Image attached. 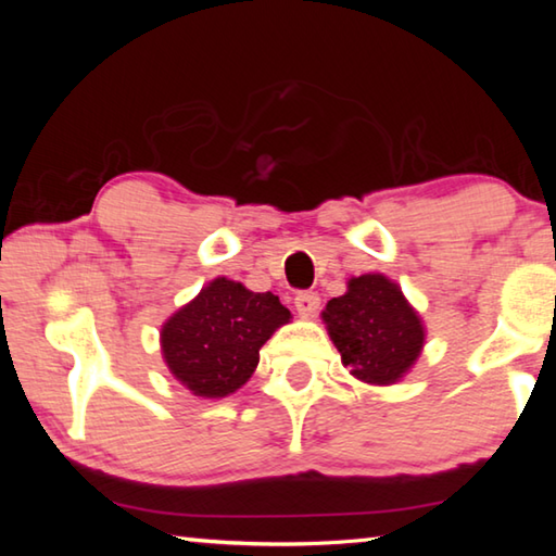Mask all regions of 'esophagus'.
<instances>
[{"mask_svg": "<svg viewBox=\"0 0 556 556\" xmlns=\"http://www.w3.org/2000/svg\"><path fill=\"white\" fill-rule=\"evenodd\" d=\"M294 306H296L299 316L312 318V316H316L318 306H321V299H318L316 291H299L296 299H294Z\"/></svg>", "mask_w": 556, "mask_h": 556, "instance_id": "1", "label": "esophagus"}]
</instances>
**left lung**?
<instances>
[{
	"label": "left lung",
	"instance_id": "8db88e82",
	"mask_svg": "<svg viewBox=\"0 0 556 556\" xmlns=\"http://www.w3.org/2000/svg\"><path fill=\"white\" fill-rule=\"evenodd\" d=\"M321 318L345 368L368 384L397 382L425 348V324L384 275L353 277Z\"/></svg>",
	"mask_w": 556,
	"mask_h": 556
}]
</instances>
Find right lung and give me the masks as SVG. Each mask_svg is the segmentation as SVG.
<instances>
[{
    "mask_svg": "<svg viewBox=\"0 0 556 556\" xmlns=\"http://www.w3.org/2000/svg\"><path fill=\"white\" fill-rule=\"evenodd\" d=\"M289 318L271 291L218 277L162 326L164 361L195 397H228L252 378L260 348Z\"/></svg>",
    "mask_w": 556,
    "mask_h": 556,
    "instance_id": "obj_1",
    "label": "right lung"
}]
</instances>
